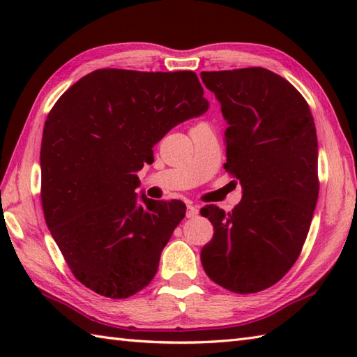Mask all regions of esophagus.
I'll return each instance as SVG.
<instances>
[{
    "label": "esophagus",
    "mask_w": 357,
    "mask_h": 357,
    "mask_svg": "<svg viewBox=\"0 0 357 357\" xmlns=\"http://www.w3.org/2000/svg\"><path fill=\"white\" fill-rule=\"evenodd\" d=\"M199 213V207L198 206H188L187 207V218H196Z\"/></svg>",
    "instance_id": "34e87169"
}]
</instances>
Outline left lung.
Masks as SVG:
<instances>
[{
    "label": "left lung",
    "instance_id": "1",
    "mask_svg": "<svg viewBox=\"0 0 357 357\" xmlns=\"http://www.w3.org/2000/svg\"><path fill=\"white\" fill-rule=\"evenodd\" d=\"M201 78L229 124L224 167L242 187L230 213L202 208L215 233L201 262L218 285L257 293L293 267L312 224L319 195L314 121L298 90L262 67L202 72Z\"/></svg>",
    "mask_w": 357,
    "mask_h": 357
}]
</instances>
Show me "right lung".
<instances>
[{"label": "right lung", "mask_w": 357, "mask_h": 357, "mask_svg": "<svg viewBox=\"0 0 357 357\" xmlns=\"http://www.w3.org/2000/svg\"><path fill=\"white\" fill-rule=\"evenodd\" d=\"M208 107L195 72L121 69L86 75L53 105L40 155L44 218L90 290L123 299L156 275L185 204L138 196L136 172L173 127Z\"/></svg>", "instance_id": "right-lung-1"}]
</instances>
